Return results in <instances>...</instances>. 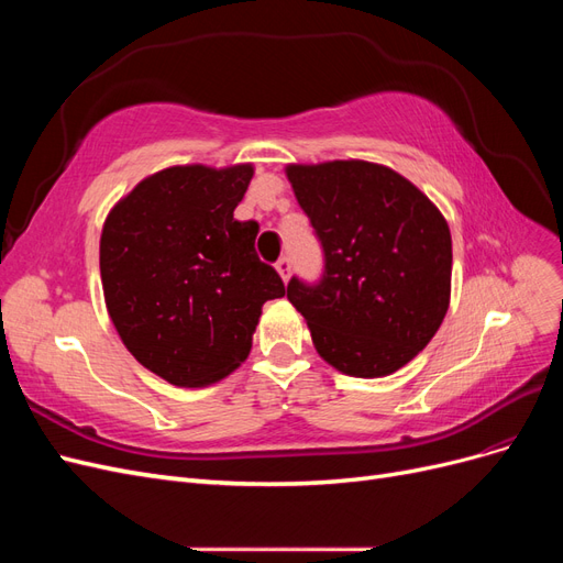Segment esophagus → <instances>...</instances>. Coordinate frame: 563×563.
<instances>
[{"label": "esophagus", "mask_w": 563, "mask_h": 563, "mask_svg": "<svg viewBox=\"0 0 563 563\" xmlns=\"http://www.w3.org/2000/svg\"><path fill=\"white\" fill-rule=\"evenodd\" d=\"M275 267H277V272H279V277H282L284 282H288V277H291V261H288V258H279Z\"/></svg>", "instance_id": "34e87169"}]
</instances>
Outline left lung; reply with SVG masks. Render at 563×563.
Segmentation results:
<instances>
[{"instance_id": "1", "label": "left lung", "mask_w": 563, "mask_h": 563, "mask_svg": "<svg viewBox=\"0 0 563 563\" xmlns=\"http://www.w3.org/2000/svg\"><path fill=\"white\" fill-rule=\"evenodd\" d=\"M286 176L327 261L317 286L294 277L286 298L308 321L323 362L354 378L389 376L424 350L446 317V218L383 164H288Z\"/></svg>"}]
</instances>
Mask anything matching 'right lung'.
<instances>
[{
	"instance_id": "obj_1",
	"label": "right lung",
	"mask_w": 563,
	"mask_h": 563,
	"mask_svg": "<svg viewBox=\"0 0 563 563\" xmlns=\"http://www.w3.org/2000/svg\"><path fill=\"white\" fill-rule=\"evenodd\" d=\"M253 164L168 166L119 199L100 234L106 308L126 350L176 387L240 366L263 305L286 294L255 255L258 223L234 218Z\"/></svg>"
}]
</instances>
